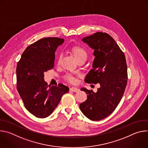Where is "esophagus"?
I'll return each instance as SVG.
<instances>
[{"mask_svg": "<svg viewBox=\"0 0 148 148\" xmlns=\"http://www.w3.org/2000/svg\"><path fill=\"white\" fill-rule=\"evenodd\" d=\"M79 90L78 88L74 87H71V88H70V91H72V92H78Z\"/></svg>", "mask_w": 148, "mask_h": 148, "instance_id": "1", "label": "esophagus"}]
</instances>
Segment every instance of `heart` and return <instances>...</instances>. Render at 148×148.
Here are the masks:
<instances>
[{
  "label": "heart",
  "mask_w": 148,
  "mask_h": 148,
  "mask_svg": "<svg viewBox=\"0 0 148 148\" xmlns=\"http://www.w3.org/2000/svg\"><path fill=\"white\" fill-rule=\"evenodd\" d=\"M70 51L71 53V54L74 56V57H75V58L77 61H81V60L86 61V60L87 58L88 53L87 50L81 46H79V45L74 46L70 48ZM60 60V57H59L57 60L58 63H59ZM64 78L66 80H67V81L71 83H75L77 81L75 76L72 74H66L64 76Z\"/></svg>",
  "instance_id": "b5f03b06"
}]
</instances>
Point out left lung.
Listing matches in <instances>:
<instances>
[{"label": "left lung", "mask_w": 148, "mask_h": 148, "mask_svg": "<svg viewBox=\"0 0 148 148\" xmlns=\"http://www.w3.org/2000/svg\"><path fill=\"white\" fill-rule=\"evenodd\" d=\"M82 41L94 49L93 69L85 79L88 84L99 83L97 92L82 88L86 101L79 104L83 114L91 121L108 116L117 107L128 82L127 65L123 52L108 33L97 32Z\"/></svg>", "instance_id": "left-lung-1"}]
</instances>
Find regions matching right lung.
<instances>
[{"mask_svg":"<svg viewBox=\"0 0 148 148\" xmlns=\"http://www.w3.org/2000/svg\"><path fill=\"white\" fill-rule=\"evenodd\" d=\"M58 37L41 38L29 46L17 62V89L25 107L39 118L49 116L69 92L64 84L48 86L44 73L54 67L55 51L64 42Z\"/></svg>","mask_w":148,"mask_h":148,"instance_id":"add662e5","label":"right lung"}]
</instances>
